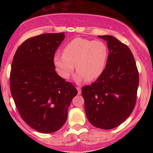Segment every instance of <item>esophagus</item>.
<instances>
[{"label":"esophagus","mask_w":153,"mask_h":153,"mask_svg":"<svg viewBox=\"0 0 153 153\" xmlns=\"http://www.w3.org/2000/svg\"><path fill=\"white\" fill-rule=\"evenodd\" d=\"M77 90H78V95L81 94V88L80 87H77Z\"/></svg>","instance_id":"obj_1"}]
</instances>
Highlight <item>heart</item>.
<instances>
[{"label": "heart", "mask_w": 153, "mask_h": 153, "mask_svg": "<svg viewBox=\"0 0 153 153\" xmlns=\"http://www.w3.org/2000/svg\"><path fill=\"white\" fill-rule=\"evenodd\" d=\"M108 57V49L103 42L77 37L67 43L63 54H57L53 57L56 71L61 78L68 79L75 69L78 81L86 79L96 80L102 74Z\"/></svg>", "instance_id": "1"}]
</instances>
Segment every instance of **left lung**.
<instances>
[{
	"label": "left lung",
	"instance_id": "left-lung-1",
	"mask_svg": "<svg viewBox=\"0 0 153 153\" xmlns=\"http://www.w3.org/2000/svg\"><path fill=\"white\" fill-rule=\"evenodd\" d=\"M108 45L106 68L91 85L82 88L85 111L94 127L111 129L120 125L134 109L139 73L127 45L112 36H99Z\"/></svg>",
	"mask_w": 153,
	"mask_h": 153
}]
</instances>
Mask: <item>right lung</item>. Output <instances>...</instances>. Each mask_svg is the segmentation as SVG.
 Wrapping results in <instances>:
<instances>
[{
    "label": "right lung",
    "instance_id": "obj_1",
    "mask_svg": "<svg viewBox=\"0 0 153 153\" xmlns=\"http://www.w3.org/2000/svg\"><path fill=\"white\" fill-rule=\"evenodd\" d=\"M65 37L62 32L28 39L12 61V97L23 120L39 132H54L64 125L68 107L78 94L71 82L57 74L53 63L55 51Z\"/></svg>",
    "mask_w": 153,
    "mask_h": 153
}]
</instances>
